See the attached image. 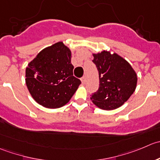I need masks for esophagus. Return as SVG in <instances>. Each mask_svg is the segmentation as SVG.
<instances>
[{
	"mask_svg": "<svg viewBox=\"0 0 160 160\" xmlns=\"http://www.w3.org/2000/svg\"><path fill=\"white\" fill-rule=\"evenodd\" d=\"M81 81H82V84H85V82H86V78H85V77H82V78H81Z\"/></svg>",
	"mask_w": 160,
	"mask_h": 160,
	"instance_id": "1",
	"label": "esophagus"
}]
</instances>
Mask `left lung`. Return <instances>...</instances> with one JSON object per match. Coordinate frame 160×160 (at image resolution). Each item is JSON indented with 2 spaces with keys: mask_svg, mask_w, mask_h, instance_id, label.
I'll return each mask as SVG.
<instances>
[{
  "mask_svg": "<svg viewBox=\"0 0 160 160\" xmlns=\"http://www.w3.org/2000/svg\"><path fill=\"white\" fill-rule=\"evenodd\" d=\"M93 57L92 62L99 72V86L92 94V101L102 110L118 108L133 94L137 75L129 63L117 53L102 51Z\"/></svg>",
  "mask_w": 160,
  "mask_h": 160,
  "instance_id": "8db88e82",
  "label": "left lung"
}]
</instances>
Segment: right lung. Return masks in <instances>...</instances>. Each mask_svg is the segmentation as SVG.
I'll return each mask as SVG.
<instances>
[{
	"instance_id": "1",
	"label": "right lung",
	"mask_w": 160,
	"mask_h": 160,
	"mask_svg": "<svg viewBox=\"0 0 160 160\" xmlns=\"http://www.w3.org/2000/svg\"><path fill=\"white\" fill-rule=\"evenodd\" d=\"M72 53L62 42L43 49L28 64L26 82L30 94L47 108L69 102L81 84L73 75Z\"/></svg>"
}]
</instances>
